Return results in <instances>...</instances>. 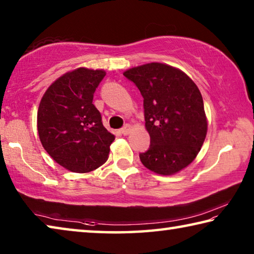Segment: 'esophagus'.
Wrapping results in <instances>:
<instances>
[{"label": "esophagus", "instance_id": "34e87169", "mask_svg": "<svg viewBox=\"0 0 254 254\" xmlns=\"http://www.w3.org/2000/svg\"><path fill=\"white\" fill-rule=\"evenodd\" d=\"M130 131H131L130 124H126V126H124V127L121 128V130H120V132H121L123 135L128 134V133H130Z\"/></svg>", "mask_w": 254, "mask_h": 254}]
</instances>
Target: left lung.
Returning a JSON list of instances; mask_svg holds the SVG:
<instances>
[{
    "instance_id": "obj_1",
    "label": "left lung",
    "mask_w": 254,
    "mask_h": 254,
    "mask_svg": "<svg viewBox=\"0 0 254 254\" xmlns=\"http://www.w3.org/2000/svg\"><path fill=\"white\" fill-rule=\"evenodd\" d=\"M143 97L150 147L140 153L144 167L173 175L187 167L204 143L207 121L198 87L177 68L151 63L123 74Z\"/></svg>"
}]
</instances>
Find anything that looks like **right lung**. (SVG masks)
Returning a JSON list of instances; mask_svg holds the SVG:
<instances>
[{
  "instance_id": "obj_1",
  "label": "right lung",
  "mask_w": 254,
  "mask_h": 254,
  "mask_svg": "<svg viewBox=\"0 0 254 254\" xmlns=\"http://www.w3.org/2000/svg\"><path fill=\"white\" fill-rule=\"evenodd\" d=\"M104 76V70L78 68L51 84L41 98L37 122L42 147L72 173H88L102 166L115 139L93 104Z\"/></svg>"
}]
</instances>
